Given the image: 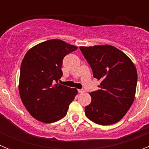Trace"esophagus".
<instances>
[{
    "mask_svg": "<svg viewBox=\"0 0 149 149\" xmlns=\"http://www.w3.org/2000/svg\"><path fill=\"white\" fill-rule=\"evenodd\" d=\"M77 91H78V93H82L85 92V90H84V89H77Z\"/></svg>",
    "mask_w": 149,
    "mask_h": 149,
    "instance_id": "1",
    "label": "esophagus"
}]
</instances>
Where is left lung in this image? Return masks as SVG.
I'll return each mask as SVG.
<instances>
[{
    "instance_id": "obj_1",
    "label": "left lung",
    "mask_w": 149,
    "mask_h": 149,
    "mask_svg": "<svg viewBox=\"0 0 149 149\" xmlns=\"http://www.w3.org/2000/svg\"><path fill=\"white\" fill-rule=\"evenodd\" d=\"M81 52L101 81L99 89L89 93L91 102L85 107L89 120L101 125L119 122L135 98L137 72L134 63L122 51L110 45L81 46Z\"/></svg>"
}]
</instances>
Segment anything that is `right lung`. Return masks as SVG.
I'll list each match as a JSON object with an SVG mask.
<instances>
[{
    "instance_id": "right-lung-1",
    "label": "right lung",
    "mask_w": 149,
    "mask_h": 149,
    "mask_svg": "<svg viewBox=\"0 0 149 149\" xmlns=\"http://www.w3.org/2000/svg\"><path fill=\"white\" fill-rule=\"evenodd\" d=\"M77 49L60 39H50L33 46L24 56L18 91L24 106L36 120L52 123L66 115L77 90L55 83L63 75V58Z\"/></svg>"
}]
</instances>
